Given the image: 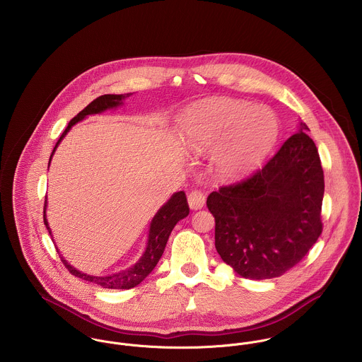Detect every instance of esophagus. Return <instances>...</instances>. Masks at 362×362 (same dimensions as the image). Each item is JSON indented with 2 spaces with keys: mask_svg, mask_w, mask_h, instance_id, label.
<instances>
[{
  "mask_svg": "<svg viewBox=\"0 0 362 362\" xmlns=\"http://www.w3.org/2000/svg\"><path fill=\"white\" fill-rule=\"evenodd\" d=\"M205 202H206V195L199 191V189H194L192 192H189L188 195V204L189 207L192 210H198V209H202L205 206Z\"/></svg>",
  "mask_w": 362,
  "mask_h": 362,
  "instance_id": "obj_1",
  "label": "esophagus"
}]
</instances>
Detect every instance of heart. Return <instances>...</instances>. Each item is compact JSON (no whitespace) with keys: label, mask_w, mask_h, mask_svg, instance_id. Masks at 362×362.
<instances>
[{"label":"heart","mask_w":362,"mask_h":362,"mask_svg":"<svg viewBox=\"0 0 362 362\" xmlns=\"http://www.w3.org/2000/svg\"><path fill=\"white\" fill-rule=\"evenodd\" d=\"M279 135L274 114L231 99L201 105L187 121V139L195 149H216L214 165L224 177L255 168L269 155Z\"/></svg>","instance_id":"b5f03b06"}]
</instances>
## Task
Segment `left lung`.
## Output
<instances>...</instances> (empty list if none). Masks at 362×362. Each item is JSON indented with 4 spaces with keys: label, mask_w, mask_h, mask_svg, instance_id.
<instances>
[{
    "label": "left lung",
    "mask_w": 362,
    "mask_h": 362,
    "mask_svg": "<svg viewBox=\"0 0 362 362\" xmlns=\"http://www.w3.org/2000/svg\"><path fill=\"white\" fill-rule=\"evenodd\" d=\"M308 131L300 122L298 132L262 168L207 197L216 250L245 279L281 276L322 234L325 180Z\"/></svg>",
    "instance_id": "left-lung-1"
}]
</instances>
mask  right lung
<instances>
[{
  "instance_id": "1",
  "label": "right lung",
  "mask_w": 362,
  "mask_h": 362,
  "mask_svg": "<svg viewBox=\"0 0 362 362\" xmlns=\"http://www.w3.org/2000/svg\"><path fill=\"white\" fill-rule=\"evenodd\" d=\"M131 93H125V95H103L99 96L98 99H95L92 103L88 104L79 114H76L68 124V127L65 128V131L62 132V135L59 136L58 142L54 146L52 156H50V161H52V155L58 146V144L62 141V138L66 135V132L71 129L72 125H75L78 121L83 119L86 115L90 114H98L102 112L107 108H112L117 107L119 104H122V100L129 98ZM50 164V163H49ZM46 206H47V201H45V224L49 230V233L52 234V230L49 227L47 218H46ZM189 213V206L187 202V197L184 191L175 192L167 204H164L160 207V210L156 213L152 223H151V230H149V241H148V247L145 254L142 255V258L136 262L135 266L129 267L125 272L112 274V276H104V277H96V276H89L86 273H82L79 270H76L75 267H72L71 264L66 263V260L61 258L62 263L65 264V267L69 270L71 274L81 277L82 280L86 281H92L95 284L102 286L103 288H114V290H128L132 288L135 286H138L141 281H144L146 279V276L155 269L158 259L161 258L167 240L174 228V226L182 220L184 217H187Z\"/></svg>"
}]
</instances>
